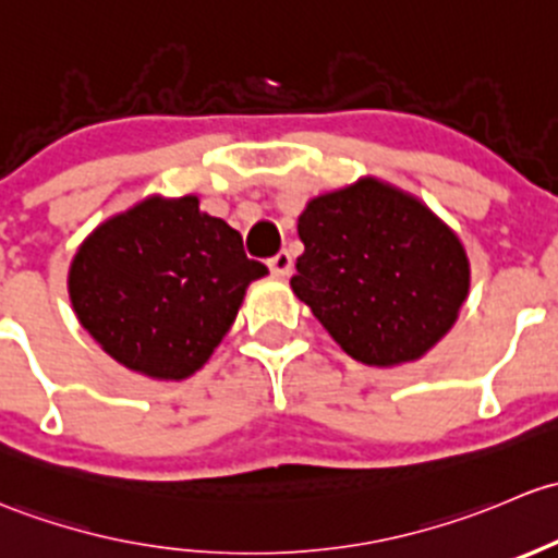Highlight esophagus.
<instances>
[{"label": "esophagus", "instance_id": "obj_1", "mask_svg": "<svg viewBox=\"0 0 558 558\" xmlns=\"http://www.w3.org/2000/svg\"><path fill=\"white\" fill-rule=\"evenodd\" d=\"M268 268H271V271L277 274V277H287V274H290V268H292V255L287 250L277 252V255H274L271 260H268Z\"/></svg>", "mask_w": 558, "mask_h": 558}]
</instances>
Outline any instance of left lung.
Returning <instances> with one entry per match:
<instances>
[{
    "label": "left lung",
    "instance_id": "obj_1",
    "mask_svg": "<svg viewBox=\"0 0 558 558\" xmlns=\"http://www.w3.org/2000/svg\"><path fill=\"white\" fill-rule=\"evenodd\" d=\"M306 250L292 290L365 365L418 360L449 332L470 263L449 228L376 180L314 198L298 220Z\"/></svg>",
    "mask_w": 558,
    "mask_h": 558
}]
</instances>
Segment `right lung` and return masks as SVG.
<instances>
[{
    "mask_svg": "<svg viewBox=\"0 0 558 558\" xmlns=\"http://www.w3.org/2000/svg\"><path fill=\"white\" fill-rule=\"evenodd\" d=\"M198 198H150L96 228L69 271L80 325L118 363L153 378H185L236 319L244 290L266 277Z\"/></svg>",
    "mask_w": 558,
    "mask_h": 558,
    "instance_id": "right-lung-1",
    "label": "right lung"
}]
</instances>
